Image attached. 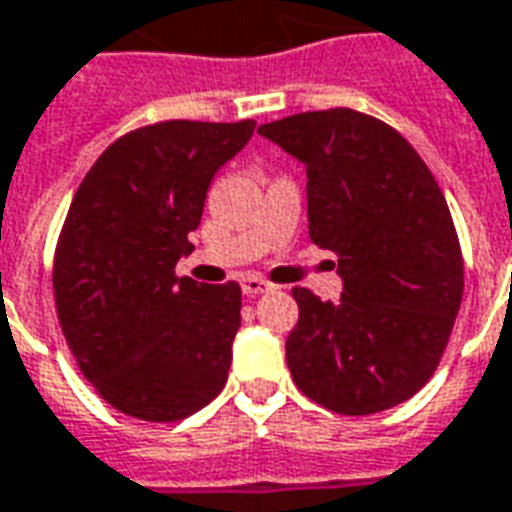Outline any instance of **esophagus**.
I'll return each mask as SVG.
<instances>
[{"label":"esophagus","mask_w":512,"mask_h":512,"mask_svg":"<svg viewBox=\"0 0 512 512\" xmlns=\"http://www.w3.org/2000/svg\"><path fill=\"white\" fill-rule=\"evenodd\" d=\"M241 290H244L246 295H260V293H268L271 290V282H266L263 276H255L249 274L241 279Z\"/></svg>","instance_id":"34e87169"}]
</instances>
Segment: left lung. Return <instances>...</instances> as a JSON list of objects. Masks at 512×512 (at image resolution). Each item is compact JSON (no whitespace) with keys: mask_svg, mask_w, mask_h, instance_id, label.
<instances>
[{"mask_svg":"<svg viewBox=\"0 0 512 512\" xmlns=\"http://www.w3.org/2000/svg\"><path fill=\"white\" fill-rule=\"evenodd\" d=\"M260 135L304 162L309 236L339 257V304L295 287L287 366L339 415L391 410L429 382L464 295L445 195L391 124L352 108L271 121Z\"/></svg>","mask_w":512,"mask_h":512,"instance_id":"1","label":"left lung"}]
</instances>
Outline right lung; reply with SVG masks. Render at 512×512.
Segmentation results:
<instances>
[{
    "mask_svg": "<svg viewBox=\"0 0 512 512\" xmlns=\"http://www.w3.org/2000/svg\"><path fill=\"white\" fill-rule=\"evenodd\" d=\"M255 121L146 124L102 151L75 192L54 255L59 325L111 407L151 423L198 412L225 388L241 287L176 276L208 184Z\"/></svg>",
    "mask_w": 512,
    "mask_h": 512,
    "instance_id": "right-lung-1",
    "label": "right lung"
}]
</instances>
